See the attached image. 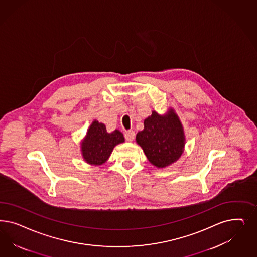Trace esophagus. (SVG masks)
Here are the masks:
<instances>
[{
	"mask_svg": "<svg viewBox=\"0 0 257 257\" xmlns=\"http://www.w3.org/2000/svg\"><path fill=\"white\" fill-rule=\"evenodd\" d=\"M124 138H125L126 141L133 142L134 140V138H135V133L133 131L126 132L125 134H124Z\"/></svg>",
	"mask_w": 257,
	"mask_h": 257,
	"instance_id": "1",
	"label": "esophagus"
}]
</instances>
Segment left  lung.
Listing matches in <instances>:
<instances>
[{"mask_svg": "<svg viewBox=\"0 0 257 257\" xmlns=\"http://www.w3.org/2000/svg\"><path fill=\"white\" fill-rule=\"evenodd\" d=\"M144 125V130L136 134V142L149 162L158 168L177 162L183 152L185 136L174 109L169 108L165 115L152 111Z\"/></svg>", "mask_w": 257, "mask_h": 257, "instance_id": "8db88e82", "label": "left lung"}]
</instances>
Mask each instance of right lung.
<instances>
[{"instance_id": "add662e5", "label": "right lung", "mask_w": 257, "mask_h": 257, "mask_svg": "<svg viewBox=\"0 0 257 257\" xmlns=\"http://www.w3.org/2000/svg\"><path fill=\"white\" fill-rule=\"evenodd\" d=\"M124 142V135L120 131L108 133L105 124L94 120L81 142L83 159L90 165H103L108 161L114 147Z\"/></svg>"}]
</instances>
